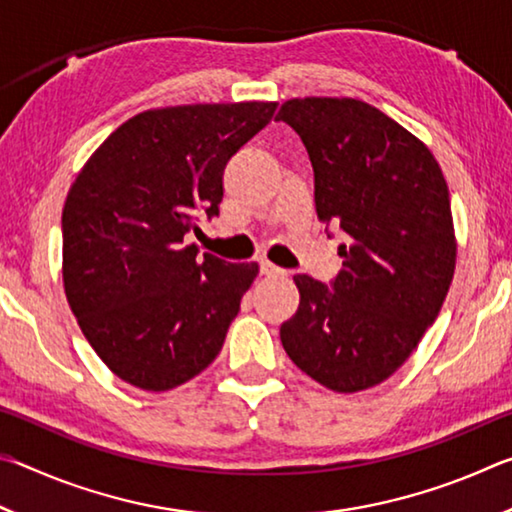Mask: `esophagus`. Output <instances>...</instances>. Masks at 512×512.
I'll return each instance as SVG.
<instances>
[{"label":"esophagus","mask_w":512,"mask_h":512,"mask_svg":"<svg viewBox=\"0 0 512 512\" xmlns=\"http://www.w3.org/2000/svg\"><path fill=\"white\" fill-rule=\"evenodd\" d=\"M259 268H262V275H287L284 268L275 266L273 262H268V259H262V262H259Z\"/></svg>","instance_id":"34e87169"}]
</instances>
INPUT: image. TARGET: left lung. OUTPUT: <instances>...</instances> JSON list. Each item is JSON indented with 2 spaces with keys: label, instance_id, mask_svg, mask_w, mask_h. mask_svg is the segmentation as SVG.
<instances>
[{
  "label": "left lung",
  "instance_id": "obj_1",
  "mask_svg": "<svg viewBox=\"0 0 512 512\" xmlns=\"http://www.w3.org/2000/svg\"><path fill=\"white\" fill-rule=\"evenodd\" d=\"M277 121L314 167L318 221L341 228L332 289L296 275L300 305L280 327L289 359L336 393L386 381L447 298L456 235L443 169L404 126L350 97L289 99Z\"/></svg>",
  "mask_w": 512,
  "mask_h": 512
}]
</instances>
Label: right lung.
<instances>
[{
  "instance_id": "obj_1",
  "label": "right lung",
  "mask_w": 512,
  "mask_h": 512,
  "mask_svg": "<svg viewBox=\"0 0 512 512\" xmlns=\"http://www.w3.org/2000/svg\"><path fill=\"white\" fill-rule=\"evenodd\" d=\"M275 101L144 110L108 135L63 207V287L85 339L126 384L171 391L221 352L257 262L185 244L219 214L228 160Z\"/></svg>"
}]
</instances>
